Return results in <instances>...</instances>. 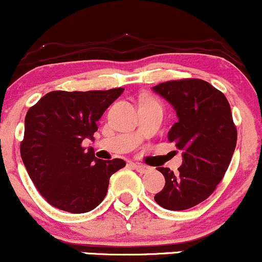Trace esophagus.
Wrapping results in <instances>:
<instances>
[{"label":"esophagus","instance_id":"esophagus-1","mask_svg":"<svg viewBox=\"0 0 262 262\" xmlns=\"http://www.w3.org/2000/svg\"><path fill=\"white\" fill-rule=\"evenodd\" d=\"M132 165H134V168L136 169L137 171L141 172V174H146V172L151 171V168L146 165H142V164H132Z\"/></svg>","mask_w":262,"mask_h":262}]
</instances>
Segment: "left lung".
Here are the masks:
<instances>
[{"instance_id":"1","label":"left lung","mask_w":262,"mask_h":262,"mask_svg":"<svg viewBox=\"0 0 262 262\" xmlns=\"http://www.w3.org/2000/svg\"><path fill=\"white\" fill-rule=\"evenodd\" d=\"M152 91L177 111L168 139L183 150L179 171L158 168L165 187L154 199L169 211H184L206 201L225 177L236 147V126L226 96L206 80H169Z\"/></svg>"}]
</instances>
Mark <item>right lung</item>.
Returning a JSON list of instances; mask_svg holds the SVG:
<instances>
[{"mask_svg":"<svg viewBox=\"0 0 262 262\" xmlns=\"http://www.w3.org/2000/svg\"><path fill=\"white\" fill-rule=\"evenodd\" d=\"M123 91H53L26 113L21 158L36 189L55 208L94 209L106 196L111 175L126 165L122 159H97L82 145L93 139L97 121Z\"/></svg>","mask_w":262,"mask_h":262,"instance_id":"right-lung-1","label":"right lung"}]
</instances>
